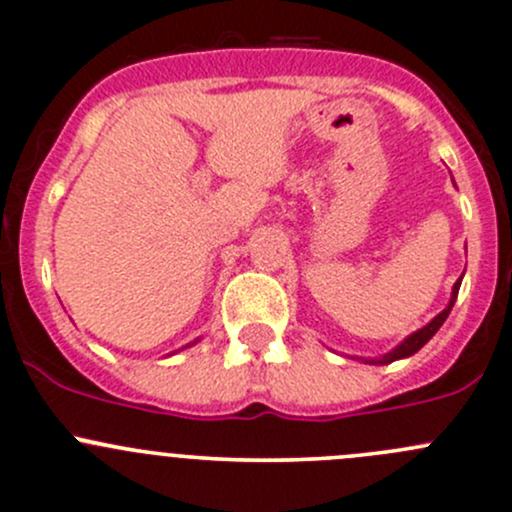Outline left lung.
I'll return each mask as SVG.
<instances>
[{
  "mask_svg": "<svg viewBox=\"0 0 512 512\" xmlns=\"http://www.w3.org/2000/svg\"><path fill=\"white\" fill-rule=\"evenodd\" d=\"M459 285H461V280H456L454 290H452V300H449V305L444 307V310L439 312V315L434 317L430 324H425V327H422V329H417L415 334H410V337L405 339L403 344L395 346L393 351H388V354L381 356V359H366V364H381V366L383 364H393V361L405 359V356H412V354H415V351H420L422 346H425L434 337V334H437V329L442 327L444 320H447V317H449V312H452V307H454V302H456V295H459Z\"/></svg>",
  "mask_w": 512,
  "mask_h": 512,
  "instance_id": "1",
  "label": "left lung"
}]
</instances>
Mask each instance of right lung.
I'll list each match as a JSON object with an SVG mask.
<instances>
[{"label": "right lung", "instance_id": "obj_1", "mask_svg": "<svg viewBox=\"0 0 512 512\" xmlns=\"http://www.w3.org/2000/svg\"><path fill=\"white\" fill-rule=\"evenodd\" d=\"M192 344H195V342H192Z\"/></svg>", "mask_w": 512, "mask_h": 512}]
</instances>
